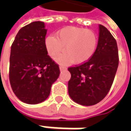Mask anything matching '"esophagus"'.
<instances>
[{
    "mask_svg": "<svg viewBox=\"0 0 131 131\" xmlns=\"http://www.w3.org/2000/svg\"><path fill=\"white\" fill-rule=\"evenodd\" d=\"M66 69H67L66 66H63V65H60V71H64V70H66Z\"/></svg>",
    "mask_w": 131,
    "mask_h": 131,
    "instance_id": "34e87169",
    "label": "esophagus"
}]
</instances>
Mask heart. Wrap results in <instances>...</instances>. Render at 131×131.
Returning a JSON list of instances; mask_svg holds the SVG:
<instances>
[{
  "mask_svg": "<svg viewBox=\"0 0 131 131\" xmlns=\"http://www.w3.org/2000/svg\"><path fill=\"white\" fill-rule=\"evenodd\" d=\"M97 33L92 30L79 27H66L56 33V36L49 35L45 39L48 54L52 58H58L61 63H86L95 54L98 46Z\"/></svg>",
  "mask_w": 131,
  "mask_h": 131,
  "instance_id": "obj_1",
  "label": "heart"
}]
</instances>
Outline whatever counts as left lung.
Segmentation results:
<instances>
[{
  "mask_svg": "<svg viewBox=\"0 0 131 131\" xmlns=\"http://www.w3.org/2000/svg\"><path fill=\"white\" fill-rule=\"evenodd\" d=\"M119 65L118 48L115 38L102 25L95 54L86 63L68 68L71 74L68 94L76 103L93 106L109 92Z\"/></svg>",
  "mask_w": 131,
  "mask_h": 131,
  "instance_id": "8db88e82",
  "label": "left lung"
}]
</instances>
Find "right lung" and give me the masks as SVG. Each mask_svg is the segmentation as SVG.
I'll list each match as a JSON object with an SVG mask.
<instances>
[{"instance_id":"right-lung-1","label":"right lung","mask_w":131,"mask_h":131,"mask_svg":"<svg viewBox=\"0 0 131 131\" xmlns=\"http://www.w3.org/2000/svg\"><path fill=\"white\" fill-rule=\"evenodd\" d=\"M43 22L22 28L11 47L9 81L15 95L28 104L45 101L60 75L59 66L47 54Z\"/></svg>"}]
</instances>
